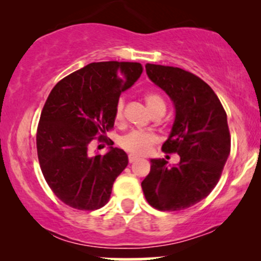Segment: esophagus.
<instances>
[{"mask_svg": "<svg viewBox=\"0 0 261 261\" xmlns=\"http://www.w3.org/2000/svg\"><path fill=\"white\" fill-rule=\"evenodd\" d=\"M137 160H139V158H137L136 155H134V154H128V162H130V163H133V162L137 161Z\"/></svg>", "mask_w": 261, "mask_h": 261, "instance_id": "esophagus-1", "label": "esophagus"}]
</instances>
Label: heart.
Wrapping results in <instances>:
<instances>
[{"label":"heart","instance_id":"heart-1","mask_svg":"<svg viewBox=\"0 0 261 261\" xmlns=\"http://www.w3.org/2000/svg\"><path fill=\"white\" fill-rule=\"evenodd\" d=\"M146 104L151 109V112L157 115V114L166 113V101L160 93L149 91L143 95ZM124 109H125V100L120 98L116 101L115 110H114V119L118 124H120L124 120ZM158 142V137L153 133L148 131H139L134 130L122 136L120 139V147L125 151L130 152L134 155H145L147 154L151 148Z\"/></svg>","mask_w":261,"mask_h":261}]
</instances>
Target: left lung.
Returning a JSON list of instances; mask_svg holds the SVG:
<instances>
[{"label": "left lung", "mask_w": 261, "mask_h": 261, "mask_svg": "<svg viewBox=\"0 0 261 261\" xmlns=\"http://www.w3.org/2000/svg\"><path fill=\"white\" fill-rule=\"evenodd\" d=\"M146 72L174 103V125L162 151L178 153L180 163L169 168L167 161L152 160L141 187L152 207L181 211L205 199L220 180L230 152L227 114L196 74L153 64L146 65Z\"/></svg>", "instance_id": "8db88e82"}]
</instances>
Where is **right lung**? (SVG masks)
Segmentation results:
<instances>
[{"label": "right lung", "instance_id": "obj_1", "mask_svg": "<svg viewBox=\"0 0 261 261\" xmlns=\"http://www.w3.org/2000/svg\"><path fill=\"white\" fill-rule=\"evenodd\" d=\"M141 73L139 62H92L50 92L37 128L38 160L53 193L70 207L93 211L109 201L127 154L112 147L91 155L89 147L95 139L114 145L106 134L114 127L116 101Z\"/></svg>", "mask_w": 261, "mask_h": 261}]
</instances>
